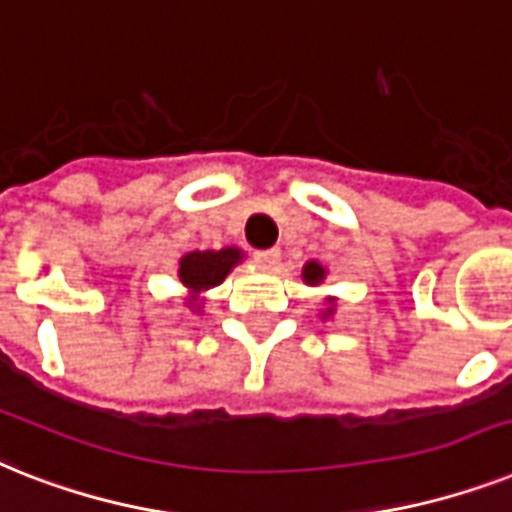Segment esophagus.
I'll return each mask as SVG.
<instances>
[{"mask_svg": "<svg viewBox=\"0 0 512 512\" xmlns=\"http://www.w3.org/2000/svg\"><path fill=\"white\" fill-rule=\"evenodd\" d=\"M255 260L260 265H265V268H276L278 260H281V249H278V247L260 249V252H255Z\"/></svg>", "mask_w": 512, "mask_h": 512, "instance_id": "1", "label": "esophagus"}]
</instances>
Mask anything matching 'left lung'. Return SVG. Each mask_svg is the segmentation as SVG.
<instances>
[{
  "instance_id": "obj_1",
  "label": "left lung",
  "mask_w": 512,
  "mask_h": 512,
  "mask_svg": "<svg viewBox=\"0 0 512 512\" xmlns=\"http://www.w3.org/2000/svg\"><path fill=\"white\" fill-rule=\"evenodd\" d=\"M326 278V268H323L321 263H315V260H310V263H305V268H302V281L310 286H318ZM326 302L331 307H326L323 310V318H328V315L334 313V297H326Z\"/></svg>"
}]
</instances>
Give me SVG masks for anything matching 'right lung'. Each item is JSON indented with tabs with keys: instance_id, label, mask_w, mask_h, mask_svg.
Returning <instances> with one entry per match:
<instances>
[{
	"instance_id": "obj_1",
	"label": "right lung",
	"mask_w": 512,
	"mask_h": 512,
	"mask_svg": "<svg viewBox=\"0 0 512 512\" xmlns=\"http://www.w3.org/2000/svg\"><path fill=\"white\" fill-rule=\"evenodd\" d=\"M239 263H242V249L236 247H223L218 252L215 249H205V252H189V255L181 257L178 278H181V284L189 292V302L186 305L199 307V294L218 286L231 273V268Z\"/></svg>"
}]
</instances>
